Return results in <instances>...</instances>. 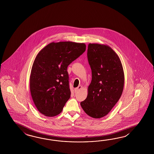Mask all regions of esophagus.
I'll list each match as a JSON object with an SVG mask.
<instances>
[{
	"label": "esophagus",
	"mask_w": 154,
	"mask_h": 154,
	"mask_svg": "<svg viewBox=\"0 0 154 154\" xmlns=\"http://www.w3.org/2000/svg\"><path fill=\"white\" fill-rule=\"evenodd\" d=\"M82 86H81V85H79L78 87L75 88L74 89V92H75V93H78L79 91H80V89H82Z\"/></svg>",
	"instance_id": "1"
}]
</instances>
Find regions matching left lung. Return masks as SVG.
Returning a JSON list of instances; mask_svg holds the SVG:
<instances>
[{"label": "left lung", "mask_w": 154, "mask_h": 154, "mask_svg": "<svg viewBox=\"0 0 154 154\" xmlns=\"http://www.w3.org/2000/svg\"><path fill=\"white\" fill-rule=\"evenodd\" d=\"M87 57L92 81L87 98L80 105L89 116L98 119L108 114L119 101L123 93L124 74L119 56L107 45L89 43Z\"/></svg>", "instance_id": "left-lung-1"}]
</instances>
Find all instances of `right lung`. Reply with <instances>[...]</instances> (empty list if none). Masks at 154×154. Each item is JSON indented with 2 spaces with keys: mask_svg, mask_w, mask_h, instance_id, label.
<instances>
[{
  "mask_svg": "<svg viewBox=\"0 0 154 154\" xmlns=\"http://www.w3.org/2000/svg\"><path fill=\"white\" fill-rule=\"evenodd\" d=\"M85 49L84 43L52 42L37 54L31 68L30 89L41 114L53 117L61 112L71 95L67 67Z\"/></svg>",
  "mask_w": 154,
  "mask_h": 154,
  "instance_id": "1",
  "label": "right lung"
}]
</instances>
